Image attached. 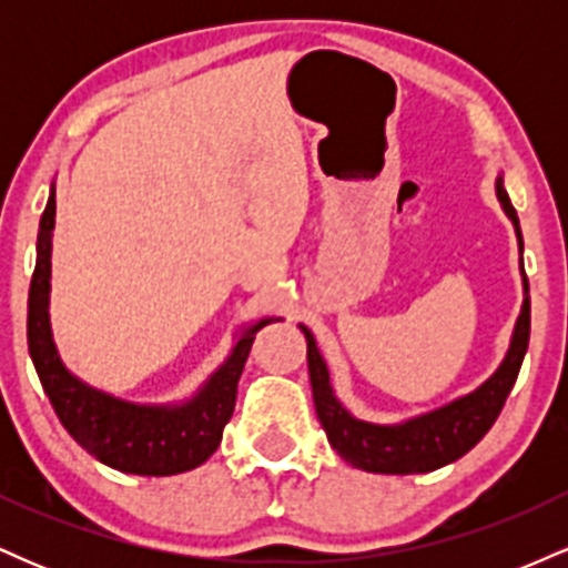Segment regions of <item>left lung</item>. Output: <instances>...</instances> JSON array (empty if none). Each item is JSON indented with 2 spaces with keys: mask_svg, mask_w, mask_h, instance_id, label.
Returning <instances> with one entry per match:
<instances>
[{
  "mask_svg": "<svg viewBox=\"0 0 568 568\" xmlns=\"http://www.w3.org/2000/svg\"><path fill=\"white\" fill-rule=\"evenodd\" d=\"M497 197L510 216L515 234H518V247L524 253V237H520L518 213H515L510 197H507L501 179H497ZM524 266V258H520ZM524 306H520L518 323H515L510 349H507L501 366L494 371L491 379H486L470 395L448 403V406L429 410V414L416 416V419L403 422V425H371L349 414L342 403L336 400L331 389L328 368L317 349L315 336L304 328L306 336V363H310L312 397H315L317 419L328 435L334 452L349 462L352 467L366 473L384 475H414L438 470L443 465L465 456L497 422L507 395H510L515 379H518L520 363H524L526 347H529L531 328V304H529V280L524 275Z\"/></svg>",
  "mask_w": 568,
  "mask_h": 568,
  "instance_id": "obj_1",
  "label": "left lung"
}]
</instances>
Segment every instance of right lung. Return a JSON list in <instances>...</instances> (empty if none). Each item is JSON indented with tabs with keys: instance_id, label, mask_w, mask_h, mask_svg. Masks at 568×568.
<instances>
[{
	"instance_id": "add662e5",
	"label": "right lung",
	"mask_w": 568,
	"mask_h": 568,
	"mask_svg": "<svg viewBox=\"0 0 568 568\" xmlns=\"http://www.w3.org/2000/svg\"><path fill=\"white\" fill-rule=\"evenodd\" d=\"M55 226V189L39 221L37 266L29 288V352L53 403L58 419L90 456L120 473L179 475L194 470L219 448L226 422L237 400L253 338L264 325L280 321L266 317L240 334L232 355L192 400L181 406H139L120 400L69 374L58 357L50 334V247Z\"/></svg>"
}]
</instances>
